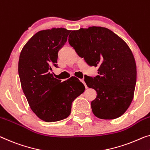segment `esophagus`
I'll return each mask as SVG.
<instances>
[{
	"mask_svg": "<svg viewBox=\"0 0 150 150\" xmlns=\"http://www.w3.org/2000/svg\"><path fill=\"white\" fill-rule=\"evenodd\" d=\"M81 81L84 84V86H85V87H86V88H88V86H87V85H86V83H85V81H84V80L83 79H81Z\"/></svg>",
	"mask_w": 150,
	"mask_h": 150,
	"instance_id": "esophagus-1",
	"label": "esophagus"
}]
</instances>
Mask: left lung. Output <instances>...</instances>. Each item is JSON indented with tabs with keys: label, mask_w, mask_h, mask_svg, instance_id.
<instances>
[{
	"label": "left lung",
	"mask_w": 150,
	"mask_h": 150,
	"mask_svg": "<svg viewBox=\"0 0 150 150\" xmlns=\"http://www.w3.org/2000/svg\"><path fill=\"white\" fill-rule=\"evenodd\" d=\"M69 43L89 66L98 67L99 75L85 76L88 88L98 93L91 103L93 115L105 120L120 117L131 104L137 79L130 48L111 30L96 26L73 30Z\"/></svg>",
	"instance_id": "1"
}]
</instances>
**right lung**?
Returning a JSON list of instances; mask_svg holds the SVG:
<instances>
[{
  "mask_svg": "<svg viewBox=\"0 0 150 150\" xmlns=\"http://www.w3.org/2000/svg\"><path fill=\"white\" fill-rule=\"evenodd\" d=\"M70 32L62 28L40 31L20 53L18 72L22 89L33 113L45 122L67 118L73 101L86 89L77 77L62 82L51 73Z\"/></svg>",
  "mask_w": 150,
  "mask_h": 150,
  "instance_id": "obj_1",
  "label": "right lung"
}]
</instances>
